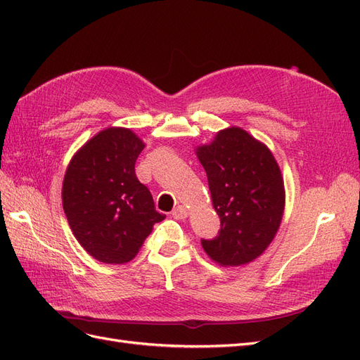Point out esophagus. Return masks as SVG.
<instances>
[{
    "instance_id": "1",
    "label": "esophagus",
    "mask_w": 360,
    "mask_h": 360,
    "mask_svg": "<svg viewBox=\"0 0 360 360\" xmlns=\"http://www.w3.org/2000/svg\"><path fill=\"white\" fill-rule=\"evenodd\" d=\"M172 217L174 219H177V221H181V219H186L188 217V214H189V212L186 210V207H183V205H177L176 209L172 210Z\"/></svg>"
}]
</instances>
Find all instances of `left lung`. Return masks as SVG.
Wrapping results in <instances>:
<instances>
[{
  "label": "left lung",
  "mask_w": 360,
  "mask_h": 360,
  "mask_svg": "<svg viewBox=\"0 0 360 360\" xmlns=\"http://www.w3.org/2000/svg\"><path fill=\"white\" fill-rule=\"evenodd\" d=\"M205 169L221 230L201 245L214 263L243 266L274 240L285 209L284 177L266 144L246 130H219L210 144L195 148Z\"/></svg>",
  "instance_id": "obj_1"
}]
</instances>
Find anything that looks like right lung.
I'll return each instance as SVG.
<instances>
[{"label":"right lung","instance_id":"obj_1","mask_svg":"<svg viewBox=\"0 0 360 360\" xmlns=\"http://www.w3.org/2000/svg\"><path fill=\"white\" fill-rule=\"evenodd\" d=\"M143 143L134 130L106 127L76 151L64 174L63 209L76 240L97 261L134 259L165 219L135 174Z\"/></svg>","mask_w":360,"mask_h":360}]
</instances>
